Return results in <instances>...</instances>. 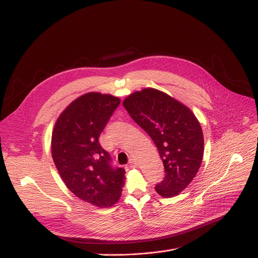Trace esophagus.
<instances>
[{
	"label": "esophagus",
	"instance_id": "34e87169",
	"mask_svg": "<svg viewBox=\"0 0 258 258\" xmlns=\"http://www.w3.org/2000/svg\"><path fill=\"white\" fill-rule=\"evenodd\" d=\"M129 167H131V168L137 167V163H136V161L133 160V159H131L130 162H129Z\"/></svg>",
	"mask_w": 258,
	"mask_h": 258
}]
</instances>
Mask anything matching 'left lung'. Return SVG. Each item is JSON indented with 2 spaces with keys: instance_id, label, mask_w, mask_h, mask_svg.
Returning <instances> with one entry per match:
<instances>
[{
  "instance_id": "obj_1",
  "label": "left lung",
  "mask_w": 258,
  "mask_h": 258,
  "mask_svg": "<svg viewBox=\"0 0 258 258\" xmlns=\"http://www.w3.org/2000/svg\"><path fill=\"white\" fill-rule=\"evenodd\" d=\"M122 105L159 150L165 177L156 185L157 192L165 198L177 196L202 162L204 141L198 119L180 101L151 88L135 92Z\"/></svg>"
}]
</instances>
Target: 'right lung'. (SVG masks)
Listing matches in <instances>:
<instances>
[{
	"label": "right lung",
	"instance_id": "add662e5",
	"mask_svg": "<svg viewBox=\"0 0 258 258\" xmlns=\"http://www.w3.org/2000/svg\"><path fill=\"white\" fill-rule=\"evenodd\" d=\"M120 99L91 92L75 99L58 117L51 156L67 187L81 200L109 208L119 199L125 169L112 166L99 136Z\"/></svg>",
	"mask_w": 258,
	"mask_h": 258
}]
</instances>
